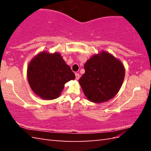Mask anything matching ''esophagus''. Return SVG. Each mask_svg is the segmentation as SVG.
<instances>
[{
	"label": "esophagus",
	"instance_id": "34e87169",
	"mask_svg": "<svg viewBox=\"0 0 151 151\" xmlns=\"http://www.w3.org/2000/svg\"><path fill=\"white\" fill-rule=\"evenodd\" d=\"M75 76H76V80H78V79L80 78V75H79L78 73H75Z\"/></svg>",
	"mask_w": 151,
	"mask_h": 151
}]
</instances>
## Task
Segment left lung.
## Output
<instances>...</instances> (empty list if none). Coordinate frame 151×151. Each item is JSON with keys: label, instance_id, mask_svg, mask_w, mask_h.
<instances>
[{"label": "left lung", "instance_id": "obj_1", "mask_svg": "<svg viewBox=\"0 0 151 151\" xmlns=\"http://www.w3.org/2000/svg\"><path fill=\"white\" fill-rule=\"evenodd\" d=\"M84 68L85 73L78 83L89 101L101 103L116 96L125 76L121 60L103 50L87 60Z\"/></svg>", "mask_w": 151, "mask_h": 151}]
</instances>
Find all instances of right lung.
Listing matches in <instances>:
<instances>
[{
  "instance_id": "1",
  "label": "right lung",
  "mask_w": 151,
  "mask_h": 151,
  "mask_svg": "<svg viewBox=\"0 0 151 151\" xmlns=\"http://www.w3.org/2000/svg\"><path fill=\"white\" fill-rule=\"evenodd\" d=\"M75 78V74L59 52L42 51L32 58L27 67L29 86L44 100L59 97L65 84Z\"/></svg>"
}]
</instances>
